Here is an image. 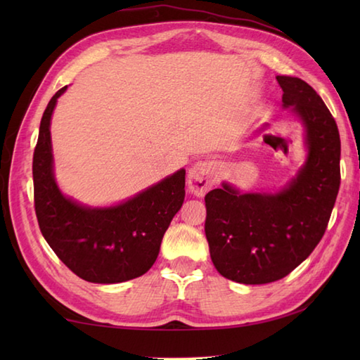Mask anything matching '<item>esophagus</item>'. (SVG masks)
Returning <instances> with one entry per match:
<instances>
[{"label":"esophagus","mask_w":360,"mask_h":360,"mask_svg":"<svg viewBox=\"0 0 360 360\" xmlns=\"http://www.w3.org/2000/svg\"><path fill=\"white\" fill-rule=\"evenodd\" d=\"M219 173V165L215 160L204 159L198 160V162L190 168L187 184L190 192L196 196H202L207 190L215 184L217 176Z\"/></svg>","instance_id":"1"}]
</instances>
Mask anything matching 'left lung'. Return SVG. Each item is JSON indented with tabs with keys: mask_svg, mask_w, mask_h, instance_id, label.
<instances>
[{
	"mask_svg": "<svg viewBox=\"0 0 360 360\" xmlns=\"http://www.w3.org/2000/svg\"><path fill=\"white\" fill-rule=\"evenodd\" d=\"M277 82L283 108L303 127L304 164L278 192H240L223 182L205 195L212 262L223 277L244 285L277 281L311 255L340 187V136L330 110L302 79L277 75Z\"/></svg>",
	"mask_w": 360,
	"mask_h": 360,
	"instance_id": "8db88e82",
	"label": "left lung"
}]
</instances>
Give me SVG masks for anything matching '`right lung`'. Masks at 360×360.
<instances>
[{
	"instance_id": "1",
	"label": "right lung",
	"mask_w": 360,
	"mask_h": 360,
	"mask_svg": "<svg viewBox=\"0 0 360 360\" xmlns=\"http://www.w3.org/2000/svg\"><path fill=\"white\" fill-rule=\"evenodd\" d=\"M66 88L46 106L34 151L38 226L51 249L80 278L111 285L141 277L155 264L164 233L184 202L186 170L110 207H91L63 195L53 174L51 119Z\"/></svg>"
}]
</instances>
